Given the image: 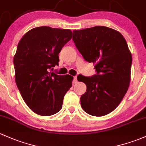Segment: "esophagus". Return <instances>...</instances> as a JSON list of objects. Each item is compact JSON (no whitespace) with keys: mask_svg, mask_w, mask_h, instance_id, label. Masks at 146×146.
<instances>
[{"mask_svg":"<svg viewBox=\"0 0 146 146\" xmlns=\"http://www.w3.org/2000/svg\"><path fill=\"white\" fill-rule=\"evenodd\" d=\"M76 83H77V76H74L73 84H76Z\"/></svg>","mask_w":146,"mask_h":146,"instance_id":"esophagus-1","label":"esophagus"}]
</instances>
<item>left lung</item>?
Returning <instances> with one entry per match:
<instances>
[{"instance_id": "8db88e82", "label": "left lung", "mask_w": 146, "mask_h": 146, "mask_svg": "<svg viewBox=\"0 0 146 146\" xmlns=\"http://www.w3.org/2000/svg\"><path fill=\"white\" fill-rule=\"evenodd\" d=\"M72 40L97 72L91 77L78 76L87 87L81 96V107L93 116L107 115L121 102L129 86L132 57L126 40L118 31L105 26L74 30Z\"/></svg>"}]
</instances>
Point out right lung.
<instances>
[{
	"label": "right lung",
	"instance_id": "right-lung-1",
	"mask_svg": "<svg viewBox=\"0 0 146 146\" xmlns=\"http://www.w3.org/2000/svg\"><path fill=\"white\" fill-rule=\"evenodd\" d=\"M72 37L69 29L42 26L23 36L14 56L15 81L28 106L43 116L62 109L63 98L73 76L51 72L58 65V54Z\"/></svg>",
	"mask_w": 146,
	"mask_h": 146
}]
</instances>
